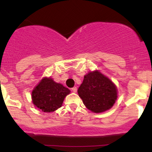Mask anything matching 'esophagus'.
Here are the masks:
<instances>
[{
  "mask_svg": "<svg viewBox=\"0 0 152 152\" xmlns=\"http://www.w3.org/2000/svg\"><path fill=\"white\" fill-rule=\"evenodd\" d=\"M71 90L73 91V92H74V93H76V92L77 91V87H76V86L73 87L72 89H71Z\"/></svg>",
  "mask_w": 152,
  "mask_h": 152,
  "instance_id": "esophagus-1",
  "label": "esophagus"
}]
</instances>
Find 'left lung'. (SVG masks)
Instances as JSON below:
<instances>
[{
	"mask_svg": "<svg viewBox=\"0 0 152 152\" xmlns=\"http://www.w3.org/2000/svg\"><path fill=\"white\" fill-rule=\"evenodd\" d=\"M78 94L87 109L94 113L111 109L117 98L116 86L98 71L84 76Z\"/></svg>",
	"mask_w": 152,
	"mask_h": 152,
	"instance_id": "left-lung-1",
	"label": "left lung"
}]
</instances>
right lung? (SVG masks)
<instances>
[{"label":"right lung","instance_id":"add662e5","mask_svg":"<svg viewBox=\"0 0 152 152\" xmlns=\"http://www.w3.org/2000/svg\"><path fill=\"white\" fill-rule=\"evenodd\" d=\"M70 90L50 78H44L32 91V101L36 107L44 112H52L61 107Z\"/></svg>","mask_w":152,"mask_h":152}]
</instances>
